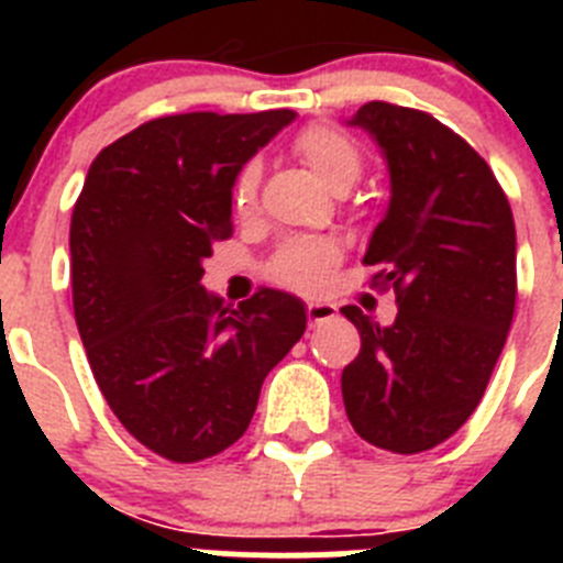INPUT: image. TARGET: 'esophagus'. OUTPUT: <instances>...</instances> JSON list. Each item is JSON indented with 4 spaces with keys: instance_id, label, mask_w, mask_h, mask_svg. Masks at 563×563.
<instances>
[{
    "instance_id": "obj_1",
    "label": "esophagus",
    "mask_w": 563,
    "mask_h": 563,
    "mask_svg": "<svg viewBox=\"0 0 563 563\" xmlns=\"http://www.w3.org/2000/svg\"><path fill=\"white\" fill-rule=\"evenodd\" d=\"M335 316L338 307L332 305V301H310V305H307V321H310V327L324 324V321H330V318Z\"/></svg>"
}]
</instances>
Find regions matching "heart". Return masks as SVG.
<instances>
[{"label":"heart","instance_id":"obj_1","mask_svg":"<svg viewBox=\"0 0 563 563\" xmlns=\"http://www.w3.org/2000/svg\"><path fill=\"white\" fill-rule=\"evenodd\" d=\"M292 152L330 191H350L361 180L363 152L341 129L324 123L301 129L292 141ZM258 180H262V168L256 161H247L236 172L231 186V206L236 217H251L256 211ZM332 265H335V247L330 242H292L273 258L271 276L292 290H316Z\"/></svg>","mask_w":563,"mask_h":563}]
</instances>
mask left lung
Instances as JSON below:
<instances>
[{"label": "left lung", "instance_id": "left-lung-1", "mask_svg": "<svg viewBox=\"0 0 563 563\" xmlns=\"http://www.w3.org/2000/svg\"><path fill=\"white\" fill-rule=\"evenodd\" d=\"M350 126L380 146L389 208L363 262L395 287L389 327L361 307L343 316L361 352L343 369L352 429L377 449L420 454L474 415L516 310V225L494 172L437 118L395 103H363Z\"/></svg>", "mask_w": 563, "mask_h": 563}]
</instances>
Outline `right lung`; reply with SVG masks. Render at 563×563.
Returning a JSON list of instances; mask_svg holds the SVG:
<instances>
[{"label":"right lung","instance_id":"right-lung-1","mask_svg":"<svg viewBox=\"0 0 563 563\" xmlns=\"http://www.w3.org/2000/svg\"><path fill=\"white\" fill-rule=\"evenodd\" d=\"M296 121L290 109L157 118L103 148L69 225L73 310L123 429L172 462L245 434L267 372L305 335V301L258 290L239 307L202 287L231 231L233 177Z\"/></svg>","mask_w":563,"mask_h":563}]
</instances>
